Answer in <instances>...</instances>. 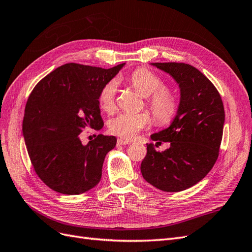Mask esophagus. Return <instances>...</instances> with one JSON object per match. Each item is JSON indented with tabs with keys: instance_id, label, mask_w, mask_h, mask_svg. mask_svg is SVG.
<instances>
[{
	"instance_id": "obj_1",
	"label": "esophagus",
	"mask_w": 252,
	"mask_h": 252,
	"mask_svg": "<svg viewBox=\"0 0 252 252\" xmlns=\"http://www.w3.org/2000/svg\"><path fill=\"white\" fill-rule=\"evenodd\" d=\"M128 144H130V142L125 141L123 139H118V141H117L118 146H123V145H128Z\"/></svg>"
}]
</instances>
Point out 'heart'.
<instances>
[{"label": "heart", "instance_id": "b5f03b06", "mask_svg": "<svg viewBox=\"0 0 252 252\" xmlns=\"http://www.w3.org/2000/svg\"><path fill=\"white\" fill-rule=\"evenodd\" d=\"M130 86L146 97V103L159 126L169 125L177 117L180 103L173 91L164 87L163 80L146 68H138L128 78ZM118 83L110 80L103 85L98 93L97 101L102 110L111 112L116 108ZM151 123V116L147 111L139 113L123 112L108 121V131L120 138L131 140Z\"/></svg>", "mask_w": 252, "mask_h": 252}]
</instances>
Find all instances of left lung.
Returning a JSON list of instances; mask_svg holds the SVG:
<instances>
[{"mask_svg": "<svg viewBox=\"0 0 252 252\" xmlns=\"http://www.w3.org/2000/svg\"><path fill=\"white\" fill-rule=\"evenodd\" d=\"M177 81L181 90L180 108L170 127L151 135L141 164L143 178L167 192H178L203 180L216 164L223 136L225 111L215 85L185 63H152ZM170 141L163 153L155 147Z\"/></svg>", "mask_w": 252, "mask_h": 252, "instance_id": "left-lung-1", "label": "left lung"}]
</instances>
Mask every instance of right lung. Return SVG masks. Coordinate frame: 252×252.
Here are the masks:
<instances>
[{
  "instance_id": "right-lung-1",
  "label": "right lung",
  "mask_w": 252,
  "mask_h": 252,
  "mask_svg": "<svg viewBox=\"0 0 252 252\" xmlns=\"http://www.w3.org/2000/svg\"><path fill=\"white\" fill-rule=\"evenodd\" d=\"M123 65L104 69L68 63L43 78L30 94L23 134L35 173L55 191L80 194L100 182L105 157L117 139L98 134L83 145L80 134L104 126L98 93Z\"/></svg>"
}]
</instances>
